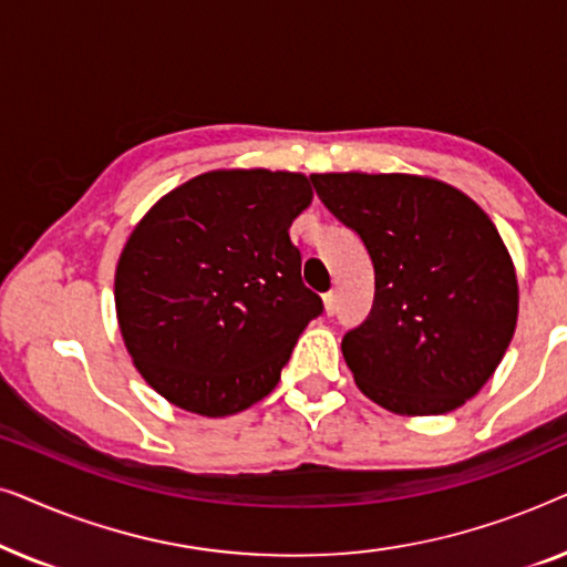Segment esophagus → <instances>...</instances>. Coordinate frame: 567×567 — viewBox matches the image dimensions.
<instances>
[{"label": "esophagus", "mask_w": 567, "mask_h": 567, "mask_svg": "<svg viewBox=\"0 0 567 567\" xmlns=\"http://www.w3.org/2000/svg\"><path fill=\"white\" fill-rule=\"evenodd\" d=\"M322 301H324V312H328L330 317L338 312V293H336V291L322 293Z\"/></svg>", "instance_id": "obj_1"}]
</instances>
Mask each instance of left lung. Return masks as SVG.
<instances>
[{
	"label": "left lung",
	"mask_w": 567,
	"mask_h": 567,
	"mask_svg": "<svg viewBox=\"0 0 567 567\" xmlns=\"http://www.w3.org/2000/svg\"><path fill=\"white\" fill-rule=\"evenodd\" d=\"M374 266V305L343 338L359 390L402 415L475 398L514 338L518 286L506 245L475 200L417 175H309Z\"/></svg>",
	"instance_id": "left-lung-1"
}]
</instances>
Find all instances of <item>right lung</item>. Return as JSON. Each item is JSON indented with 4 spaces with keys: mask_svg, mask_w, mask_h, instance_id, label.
Returning <instances> with one entry per match:
<instances>
[{
    "mask_svg": "<svg viewBox=\"0 0 567 567\" xmlns=\"http://www.w3.org/2000/svg\"><path fill=\"white\" fill-rule=\"evenodd\" d=\"M312 200L299 173L214 169L138 221L115 312L138 374L173 405L235 415L266 398L322 299L289 227Z\"/></svg>",
    "mask_w": 567,
    "mask_h": 567,
    "instance_id": "obj_1",
    "label": "right lung"
}]
</instances>
